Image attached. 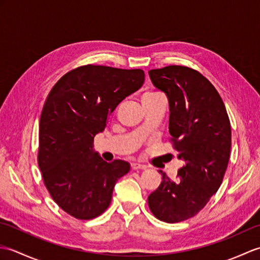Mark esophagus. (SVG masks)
Listing matches in <instances>:
<instances>
[{"mask_svg":"<svg viewBox=\"0 0 260 260\" xmlns=\"http://www.w3.org/2000/svg\"><path fill=\"white\" fill-rule=\"evenodd\" d=\"M131 167H132V170H145L146 169L145 165L140 164V163H136V162L132 163Z\"/></svg>","mask_w":260,"mask_h":260,"instance_id":"1","label":"esophagus"}]
</instances>
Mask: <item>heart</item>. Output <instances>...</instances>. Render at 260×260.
Returning <instances> with one entry per match:
<instances>
[{
	"label": "heart",
	"mask_w": 260,
	"mask_h": 260,
	"mask_svg": "<svg viewBox=\"0 0 260 260\" xmlns=\"http://www.w3.org/2000/svg\"><path fill=\"white\" fill-rule=\"evenodd\" d=\"M161 95H159L158 92H154V91H151V92H146L143 95L142 97V101H145V99H153V98H157Z\"/></svg>",
	"instance_id": "obj_1"
}]
</instances>
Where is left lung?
Listing matches in <instances>:
<instances>
[{
    "mask_svg": "<svg viewBox=\"0 0 260 260\" xmlns=\"http://www.w3.org/2000/svg\"><path fill=\"white\" fill-rule=\"evenodd\" d=\"M148 75L169 99L171 141L185 162L179 181L162 174L161 184L148 196V207L161 221H184L201 211L222 183L231 148L230 120L219 92L199 71L168 66Z\"/></svg>",
    "mask_w": 260,
    "mask_h": 260,
    "instance_id": "8db88e82",
    "label": "left lung"
}]
</instances>
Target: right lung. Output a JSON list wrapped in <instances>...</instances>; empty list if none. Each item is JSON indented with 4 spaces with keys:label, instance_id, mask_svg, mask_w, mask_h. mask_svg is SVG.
<instances>
[{
    "label": "right lung",
    "instance_id": "right-lung-1",
    "mask_svg": "<svg viewBox=\"0 0 260 260\" xmlns=\"http://www.w3.org/2000/svg\"><path fill=\"white\" fill-rule=\"evenodd\" d=\"M144 79L141 69L87 64L62 76L49 92L39 126L38 164L53 201L73 217L101 215L116 182L128 173L129 163H108L93 151V137Z\"/></svg>",
    "mask_w": 260,
    "mask_h": 260
}]
</instances>
